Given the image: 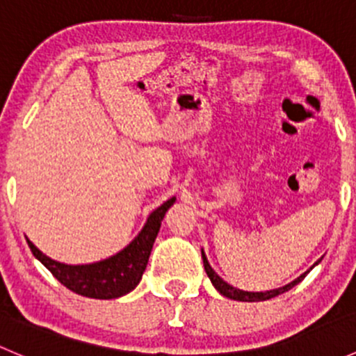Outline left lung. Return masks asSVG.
<instances>
[{
  "instance_id": "obj_1",
  "label": "left lung",
  "mask_w": 356,
  "mask_h": 356,
  "mask_svg": "<svg viewBox=\"0 0 356 356\" xmlns=\"http://www.w3.org/2000/svg\"><path fill=\"white\" fill-rule=\"evenodd\" d=\"M201 258H203V265H204V270H207V275H208V277H210L211 284L215 286V289H217L220 294H224L225 298H231V300H238V301H265V300H270V298L279 296V294L286 293V291H289L291 288H294V286H296L298 282L303 281L305 275H307L308 272H310V270H307V272H305V274H301L300 277L294 279L293 282H289V284L282 286V288H279V289H270V291H265V293H261V291H260V293H250V291H243V289H238V288H232V286L227 284V282H225L224 279L218 277L217 272H215L213 268L210 267V264H208V260H207V257H204L203 250H201ZM318 261H321V260H318ZM318 261H317V264H318ZM317 264H315V265H317ZM315 265H314V267H315Z\"/></svg>"
}]
</instances>
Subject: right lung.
<instances>
[{
  "label": "right lung",
  "instance_id": "obj_1",
  "mask_svg": "<svg viewBox=\"0 0 356 356\" xmlns=\"http://www.w3.org/2000/svg\"><path fill=\"white\" fill-rule=\"evenodd\" d=\"M175 203V198L165 201L148 217L138 238L124 250L106 260L89 265H65L51 260L27 239L32 254L65 286L67 289L86 298L111 300L131 293L139 284L148 265L149 253L155 243L165 211Z\"/></svg>",
  "mask_w": 356,
  "mask_h": 356
}]
</instances>
